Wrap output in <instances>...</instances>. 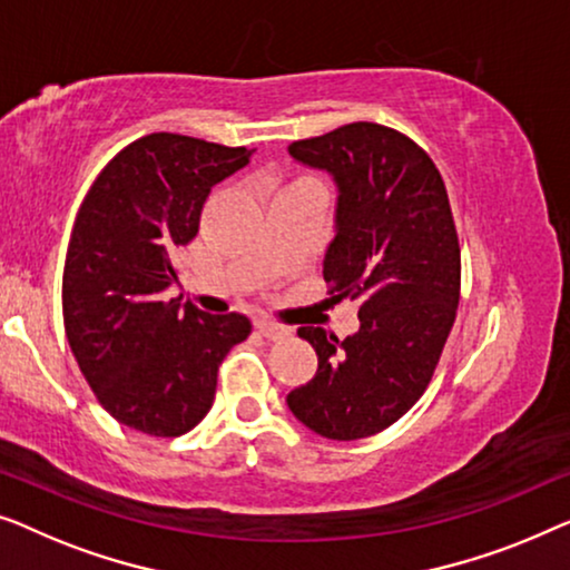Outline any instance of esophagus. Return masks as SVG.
Returning a JSON list of instances; mask_svg holds the SVG:
<instances>
[{
	"instance_id": "1",
	"label": "esophagus",
	"mask_w": 570,
	"mask_h": 570,
	"mask_svg": "<svg viewBox=\"0 0 570 570\" xmlns=\"http://www.w3.org/2000/svg\"><path fill=\"white\" fill-rule=\"evenodd\" d=\"M255 327H258V333L268 341H284L292 335V327L278 325V323H274V320H263V317L255 320Z\"/></svg>"
}]
</instances>
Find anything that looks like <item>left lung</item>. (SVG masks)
<instances>
[{
    "label": "left lung",
    "instance_id": "1",
    "mask_svg": "<svg viewBox=\"0 0 570 570\" xmlns=\"http://www.w3.org/2000/svg\"><path fill=\"white\" fill-rule=\"evenodd\" d=\"M296 163L338 188L335 237L323 261L333 299L358 302V331L296 335L317 351V374L286 395L325 439L380 434L429 387L460 304V243L436 165L413 139L380 124H348L288 144Z\"/></svg>",
    "mask_w": 570,
    "mask_h": 570
}]
</instances>
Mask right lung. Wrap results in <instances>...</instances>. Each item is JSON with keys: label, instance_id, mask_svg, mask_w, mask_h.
<instances>
[{"label": "right lung", "instance_id": "1", "mask_svg": "<svg viewBox=\"0 0 570 570\" xmlns=\"http://www.w3.org/2000/svg\"><path fill=\"white\" fill-rule=\"evenodd\" d=\"M253 149L149 134L102 167L79 206L63 263V327L79 368L118 423L180 436L212 411L216 372L250 335L245 315L180 299L175 258L198 232L216 183Z\"/></svg>", "mask_w": 570, "mask_h": 570}]
</instances>
